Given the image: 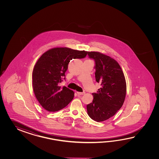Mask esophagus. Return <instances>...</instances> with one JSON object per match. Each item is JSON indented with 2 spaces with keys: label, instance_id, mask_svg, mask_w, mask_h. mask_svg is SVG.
<instances>
[{
  "label": "esophagus",
  "instance_id": "esophagus-1",
  "mask_svg": "<svg viewBox=\"0 0 159 159\" xmlns=\"http://www.w3.org/2000/svg\"><path fill=\"white\" fill-rule=\"evenodd\" d=\"M77 94L78 95H84V93H85V92H77Z\"/></svg>",
  "mask_w": 159,
  "mask_h": 159
}]
</instances>
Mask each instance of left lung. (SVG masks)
Returning <instances> with one entry per match:
<instances>
[{"label":"left lung","instance_id":"obj_1","mask_svg":"<svg viewBox=\"0 0 159 159\" xmlns=\"http://www.w3.org/2000/svg\"><path fill=\"white\" fill-rule=\"evenodd\" d=\"M95 62V79L101 88L93 93V101L87 105L89 116L96 122L115 115L125 102L127 86L125 77L118 62L99 52H88Z\"/></svg>","mask_w":159,"mask_h":159}]
</instances>
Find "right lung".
I'll return each instance as SVG.
<instances>
[{"label": "right lung", "mask_w": 159, "mask_h": 159, "mask_svg": "<svg viewBox=\"0 0 159 159\" xmlns=\"http://www.w3.org/2000/svg\"><path fill=\"white\" fill-rule=\"evenodd\" d=\"M87 53L69 48H53L39 58L33 70L32 86L36 98L45 110L57 111L71 101L74 91L60 84L70 61L85 57Z\"/></svg>", "instance_id": "obj_1"}]
</instances>
